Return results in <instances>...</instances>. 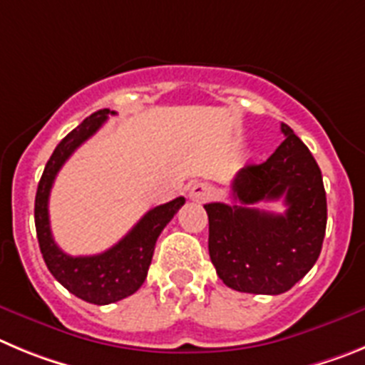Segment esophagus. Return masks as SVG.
Here are the masks:
<instances>
[{
  "label": "esophagus",
  "instance_id": "1",
  "mask_svg": "<svg viewBox=\"0 0 365 365\" xmlns=\"http://www.w3.org/2000/svg\"><path fill=\"white\" fill-rule=\"evenodd\" d=\"M189 196L195 202H205V200H209L212 196V187L205 182H198L190 187Z\"/></svg>",
  "mask_w": 365,
  "mask_h": 365
}]
</instances>
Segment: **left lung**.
Returning <instances> with one entry per match:
<instances>
[{
    "label": "left lung",
    "instance_id": "left-lung-1",
    "mask_svg": "<svg viewBox=\"0 0 365 365\" xmlns=\"http://www.w3.org/2000/svg\"><path fill=\"white\" fill-rule=\"evenodd\" d=\"M285 140L258 165L232 180L238 205L207 203L209 256L220 280L240 293L282 294L309 272L326 236L327 202L317 160L293 129L282 123ZM284 198V215L252 207Z\"/></svg>",
    "mask_w": 365,
    "mask_h": 365
}]
</instances>
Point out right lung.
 <instances>
[{
	"instance_id": "right-lung-1",
	"label": "right lung",
	"mask_w": 365,
	"mask_h": 365,
	"mask_svg": "<svg viewBox=\"0 0 365 365\" xmlns=\"http://www.w3.org/2000/svg\"><path fill=\"white\" fill-rule=\"evenodd\" d=\"M109 114H114V110L110 113L109 109H103L91 114L58 143L38 183L34 203L36 232L48 271L67 291L96 305L123 300L142 287L160 232L185 203V198L180 196L173 202L154 207L116 245L100 255L71 256L56 245L48 220L52 183L68 156L103 125Z\"/></svg>"
}]
</instances>
